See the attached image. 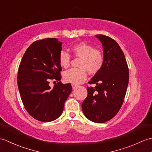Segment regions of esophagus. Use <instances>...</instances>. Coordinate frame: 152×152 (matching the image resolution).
<instances>
[{"instance_id": "obj_1", "label": "esophagus", "mask_w": 152, "mask_h": 152, "mask_svg": "<svg viewBox=\"0 0 152 152\" xmlns=\"http://www.w3.org/2000/svg\"><path fill=\"white\" fill-rule=\"evenodd\" d=\"M76 87H77V85H76V84H73V83H72V89H75V88H76Z\"/></svg>"}]
</instances>
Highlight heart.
Returning a JSON list of instances; mask_svg holds the SVG:
<instances>
[{
  "mask_svg": "<svg viewBox=\"0 0 152 152\" xmlns=\"http://www.w3.org/2000/svg\"><path fill=\"white\" fill-rule=\"evenodd\" d=\"M70 50L74 56L80 57L79 68L72 69L64 73V80L73 84L82 83L87 78V71L90 74H95L101 70L104 63L102 51L96 49L91 44L80 42L72 45ZM71 57L66 51H61L59 57L60 65L64 69L69 68Z\"/></svg>",
  "mask_w": 152,
  "mask_h": 152,
  "instance_id": "obj_1",
  "label": "heart"
}]
</instances>
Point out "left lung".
Returning a JSON list of instances; mask_svg holds the SVG:
<instances>
[{
  "instance_id": "obj_1",
  "label": "left lung",
  "mask_w": 152,
  "mask_h": 152,
  "mask_svg": "<svg viewBox=\"0 0 152 152\" xmlns=\"http://www.w3.org/2000/svg\"><path fill=\"white\" fill-rule=\"evenodd\" d=\"M96 37L102 44L104 63L101 70L88 83V96L82 104L87 118L95 123L109 121L120 110L129 83V68L118 44L103 34Z\"/></svg>"
}]
</instances>
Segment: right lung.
Masks as SVG:
<instances>
[{
  "label": "right lung",
  "instance_id": "obj_1",
  "mask_svg": "<svg viewBox=\"0 0 152 152\" xmlns=\"http://www.w3.org/2000/svg\"><path fill=\"white\" fill-rule=\"evenodd\" d=\"M61 44L55 38L34 42L19 66L18 85L23 104L32 117L40 121L59 118L72 90L70 83L61 82ZM50 81L56 83L53 88L49 85Z\"/></svg>",
  "mask_w": 152,
  "mask_h": 152
}]
</instances>
